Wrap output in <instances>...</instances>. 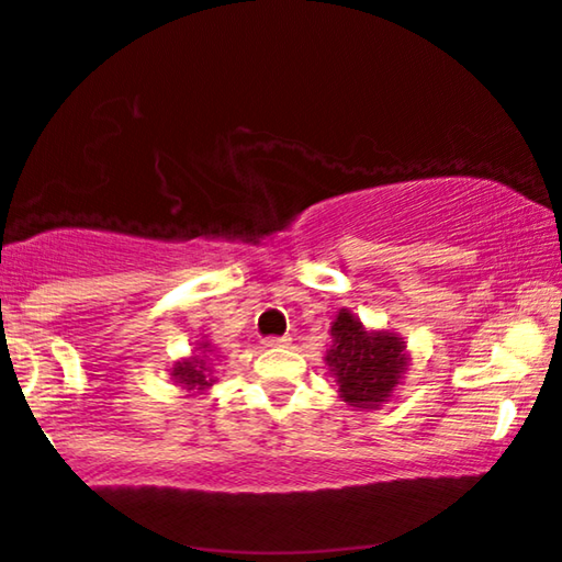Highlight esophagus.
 Returning a JSON list of instances; mask_svg holds the SVG:
<instances>
[{
  "instance_id": "1",
  "label": "esophagus",
  "mask_w": 562,
  "mask_h": 562,
  "mask_svg": "<svg viewBox=\"0 0 562 562\" xmlns=\"http://www.w3.org/2000/svg\"><path fill=\"white\" fill-rule=\"evenodd\" d=\"M290 345V337H265L262 340V347H267V350H278V347H288Z\"/></svg>"
}]
</instances>
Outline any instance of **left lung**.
I'll return each mask as SVG.
<instances>
[{
	"instance_id": "8db88e82",
	"label": "left lung",
	"mask_w": 562,
	"mask_h": 562,
	"mask_svg": "<svg viewBox=\"0 0 562 562\" xmlns=\"http://www.w3.org/2000/svg\"><path fill=\"white\" fill-rule=\"evenodd\" d=\"M325 362L337 393L350 407L380 409L393 400L409 368L405 337L393 329H370L352 310L342 307L333 327Z\"/></svg>"
}]
</instances>
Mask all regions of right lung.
<instances>
[{
  "label": "right lung",
  "mask_w": 562,
  "mask_h": 562,
  "mask_svg": "<svg viewBox=\"0 0 562 562\" xmlns=\"http://www.w3.org/2000/svg\"><path fill=\"white\" fill-rule=\"evenodd\" d=\"M220 358L222 355H217V347L202 335L200 340L194 342V350L169 368V378H172L175 385L182 387L184 393L202 395L204 390H210L217 382L215 368H217Z\"/></svg>",
  "instance_id": "add662e5"
}]
</instances>
